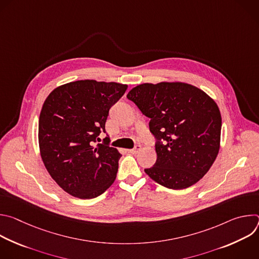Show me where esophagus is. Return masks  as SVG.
I'll list each match as a JSON object with an SVG mask.
<instances>
[{"mask_svg": "<svg viewBox=\"0 0 259 259\" xmlns=\"http://www.w3.org/2000/svg\"><path fill=\"white\" fill-rule=\"evenodd\" d=\"M141 150V145H139V144H136L132 150H130V153H132V154H137L139 151Z\"/></svg>", "mask_w": 259, "mask_h": 259, "instance_id": "1", "label": "esophagus"}]
</instances>
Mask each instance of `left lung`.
<instances>
[{"label": "left lung", "mask_w": 259, "mask_h": 259, "mask_svg": "<svg viewBox=\"0 0 259 259\" xmlns=\"http://www.w3.org/2000/svg\"><path fill=\"white\" fill-rule=\"evenodd\" d=\"M150 118L156 139V164L144 169L161 186L187 189L214 163L220 143L221 116L215 101L186 83L141 84L127 94Z\"/></svg>", "instance_id": "obj_1"}]
</instances>
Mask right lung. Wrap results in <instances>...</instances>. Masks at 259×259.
<instances>
[{
	"mask_svg": "<svg viewBox=\"0 0 259 259\" xmlns=\"http://www.w3.org/2000/svg\"><path fill=\"white\" fill-rule=\"evenodd\" d=\"M118 83L82 80L54 89L39 119V145L46 169L58 186L80 199L103 194L116 179L122 155L105 133L109 108L126 92Z\"/></svg>",
	"mask_w": 259,
	"mask_h": 259,
	"instance_id": "obj_1",
	"label": "right lung"
}]
</instances>
